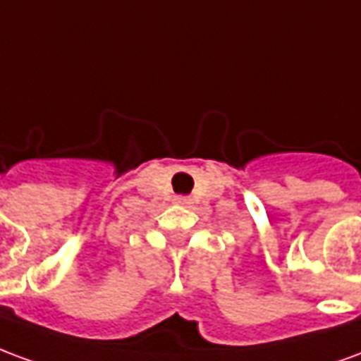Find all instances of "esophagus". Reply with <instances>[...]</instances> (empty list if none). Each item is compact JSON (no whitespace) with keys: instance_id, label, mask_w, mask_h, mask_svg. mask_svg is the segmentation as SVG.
Returning a JSON list of instances; mask_svg holds the SVG:
<instances>
[{"instance_id":"obj_1","label":"esophagus","mask_w":361,"mask_h":361,"mask_svg":"<svg viewBox=\"0 0 361 361\" xmlns=\"http://www.w3.org/2000/svg\"><path fill=\"white\" fill-rule=\"evenodd\" d=\"M173 201H176V203H178V204H189L188 197H176Z\"/></svg>"}]
</instances>
